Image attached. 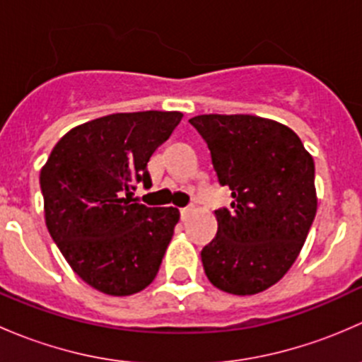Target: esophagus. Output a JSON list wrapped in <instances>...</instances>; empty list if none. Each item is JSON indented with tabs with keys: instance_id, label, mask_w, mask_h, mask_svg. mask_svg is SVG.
Returning <instances> with one entry per match:
<instances>
[{
	"instance_id": "1",
	"label": "esophagus",
	"mask_w": 362,
	"mask_h": 362,
	"mask_svg": "<svg viewBox=\"0 0 362 362\" xmlns=\"http://www.w3.org/2000/svg\"><path fill=\"white\" fill-rule=\"evenodd\" d=\"M191 211H192V208H191V206L180 208V215H182V218H185V217H187V215L191 214Z\"/></svg>"
}]
</instances>
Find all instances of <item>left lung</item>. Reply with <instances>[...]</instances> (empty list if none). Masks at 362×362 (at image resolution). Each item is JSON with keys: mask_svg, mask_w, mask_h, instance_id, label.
<instances>
[{"mask_svg": "<svg viewBox=\"0 0 362 362\" xmlns=\"http://www.w3.org/2000/svg\"><path fill=\"white\" fill-rule=\"evenodd\" d=\"M206 141L231 210L202 250L208 280L236 296L262 293L291 269L317 214L315 164L291 127L257 115L189 119Z\"/></svg>", "mask_w": 362, "mask_h": 362, "instance_id": "8db88e82", "label": "left lung"}]
</instances>
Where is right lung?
Here are the masks:
<instances>
[{"label":"right lung","instance_id":"right-lung-1","mask_svg":"<svg viewBox=\"0 0 362 362\" xmlns=\"http://www.w3.org/2000/svg\"><path fill=\"white\" fill-rule=\"evenodd\" d=\"M180 112L112 113L69 129L40 171L45 224L73 272L96 291L131 296L151 286L180 211L129 203L134 182Z\"/></svg>","mask_w":362,"mask_h":362}]
</instances>
